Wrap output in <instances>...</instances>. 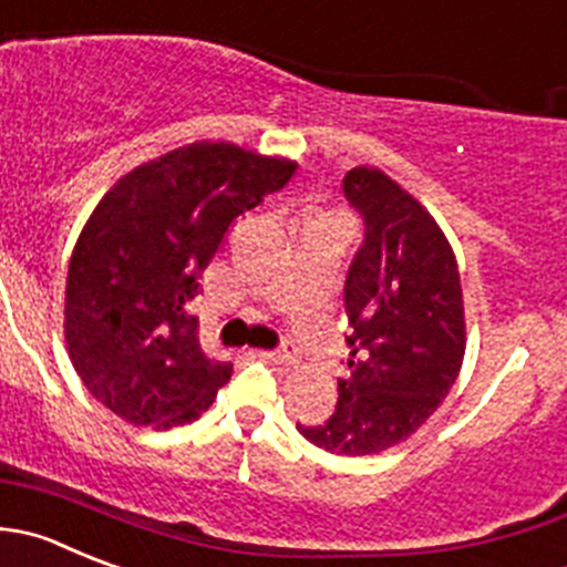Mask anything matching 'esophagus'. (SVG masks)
Wrapping results in <instances>:
<instances>
[{
    "label": "esophagus",
    "instance_id": "obj_1",
    "mask_svg": "<svg viewBox=\"0 0 567 567\" xmlns=\"http://www.w3.org/2000/svg\"><path fill=\"white\" fill-rule=\"evenodd\" d=\"M262 357H268V360L274 362H293L296 360V346L290 343V340H282V346L274 351H262Z\"/></svg>",
    "mask_w": 567,
    "mask_h": 567
}]
</instances>
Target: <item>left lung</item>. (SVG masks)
Segmentation results:
<instances>
[{
  "mask_svg": "<svg viewBox=\"0 0 567 567\" xmlns=\"http://www.w3.org/2000/svg\"><path fill=\"white\" fill-rule=\"evenodd\" d=\"M343 196L362 240L343 282L349 377L321 423L301 437L343 457L379 454L417 432L441 406L465 354L463 288L435 218L377 168H351Z\"/></svg>",
  "mask_w": 567,
  "mask_h": 567,
  "instance_id": "left-lung-1",
  "label": "left lung"
}]
</instances>
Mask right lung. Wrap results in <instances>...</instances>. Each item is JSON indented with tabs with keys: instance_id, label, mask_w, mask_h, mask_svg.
I'll return each mask as SVG.
<instances>
[{
	"instance_id": "1",
	"label": "right lung",
	"mask_w": 567,
	"mask_h": 567,
	"mask_svg": "<svg viewBox=\"0 0 567 567\" xmlns=\"http://www.w3.org/2000/svg\"><path fill=\"white\" fill-rule=\"evenodd\" d=\"M296 163L190 144L137 166L87 218L65 279V343L85 388L135 426L196 421L233 377L188 305L235 218L293 179Z\"/></svg>"
}]
</instances>
